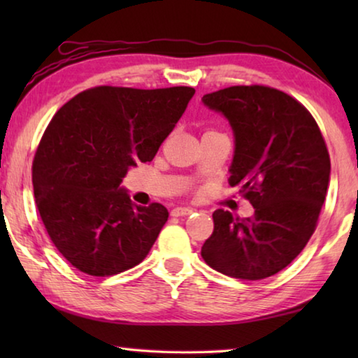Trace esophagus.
<instances>
[{"instance_id":"obj_1","label":"esophagus","mask_w":358,"mask_h":358,"mask_svg":"<svg viewBox=\"0 0 358 358\" xmlns=\"http://www.w3.org/2000/svg\"><path fill=\"white\" fill-rule=\"evenodd\" d=\"M192 211H194L192 208H187V207H177L171 211V215L172 216H187V215H191Z\"/></svg>"}]
</instances>
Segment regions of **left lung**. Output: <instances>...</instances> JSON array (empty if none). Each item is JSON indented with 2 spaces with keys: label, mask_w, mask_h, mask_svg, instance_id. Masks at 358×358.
<instances>
[{
  "label": "left lung",
  "mask_w": 358,
  "mask_h": 358,
  "mask_svg": "<svg viewBox=\"0 0 358 358\" xmlns=\"http://www.w3.org/2000/svg\"><path fill=\"white\" fill-rule=\"evenodd\" d=\"M202 101L232 126L229 185L254 207L245 220L216 210L202 257L222 275L264 280L286 268L316 230L330 180L329 150L310 110L276 88L237 85Z\"/></svg>",
  "instance_id": "obj_1"
}]
</instances>
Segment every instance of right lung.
Segmentation results:
<instances>
[{
    "label": "right lung",
    "mask_w": 358,
    "mask_h": 358,
    "mask_svg": "<svg viewBox=\"0 0 358 358\" xmlns=\"http://www.w3.org/2000/svg\"><path fill=\"white\" fill-rule=\"evenodd\" d=\"M194 93L102 85L48 123L33 161L34 199L52 243L77 270L112 276L147 257L169 211L132 203L120 183L129 167L153 159Z\"/></svg>",
    "instance_id": "obj_1"
}]
</instances>
